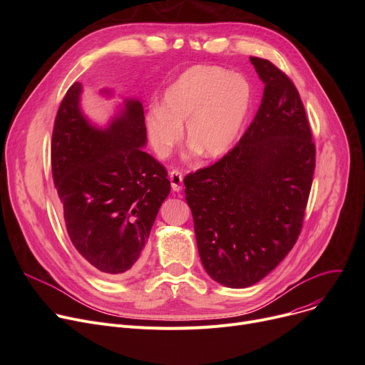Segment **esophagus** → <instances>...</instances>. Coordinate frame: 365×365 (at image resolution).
<instances>
[{
  "instance_id": "esophagus-1",
  "label": "esophagus",
  "mask_w": 365,
  "mask_h": 365,
  "mask_svg": "<svg viewBox=\"0 0 365 365\" xmlns=\"http://www.w3.org/2000/svg\"><path fill=\"white\" fill-rule=\"evenodd\" d=\"M168 179H170V183H171V189L175 190V192H179V190H182V187H183V176H182V173L179 170L170 171Z\"/></svg>"
}]
</instances>
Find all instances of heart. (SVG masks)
I'll list each match as a JSON object with an SVG mask.
<instances>
[{
    "mask_svg": "<svg viewBox=\"0 0 365 365\" xmlns=\"http://www.w3.org/2000/svg\"><path fill=\"white\" fill-rule=\"evenodd\" d=\"M250 84L241 75L219 66H194L183 72L164 93L163 106L146 112L149 143L160 158H167L182 139L205 158L231 149L250 108Z\"/></svg>",
    "mask_w": 365,
    "mask_h": 365,
    "instance_id": "b5f03b06",
    "label": "heart"
}]
</instances>
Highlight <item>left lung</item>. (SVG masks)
Listing matches in <instances>:
<instances>
[{
  "label": "left lung",
  "instance_id": "8db88e82",
  "mask_svg": "<svg viewBox=\"0 0 365 365\" xmlns=\"http://www.w3.org/2000/svg\"><path fill=\"white\" fill-rule=\"evenodd\" d=\"M250 62L264 84L255 120L225 157L183 180L204 269L231 289L259 282L290 253L315 170L296 86L272 62Z\"/></svg>",
  "mask_w": 365,
  "mask_h": 365
}]
</instances>
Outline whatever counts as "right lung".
I'll list each match as a JSON object with an SVG mask.
<instances>
[{
	"label": "right lung",
	"mask_w": 365,
	"mask_h": 365,
	"mask_svg": "<svg viewBox=\"0 0 365 365\" xmlns=\"http://www.w3.org/2000/svg\"><path fill=\"white\" fill-rule=\"evenodd\" d=\"M81 84L66 91L51 138V173L66 231L86 262L109 277L131 275L163 201L165 167L146 153L143 106L127 101L105 130L80 110Z\"/></svg>",
	"instance_id": "add662e5"
}]
</instances>
